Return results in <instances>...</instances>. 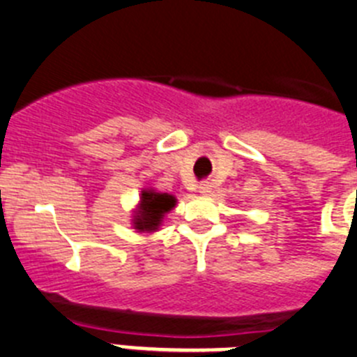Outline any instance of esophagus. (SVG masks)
<instances>
[{"label": "esophagus", "instance_id": "1", "mask_svg": "<svg viewBox=\"0 0 357 357\" xmlns=\"http://www.w3.org/2000/svg\"><path fill=\"white\" fill-rule=\"evenodd\" d=\"M198 189H199V192H202V195H206V192H210L212 185H210V182H202Z\"/></svg>", "mask_w": 357, "mask_h": 357}]
</instances>
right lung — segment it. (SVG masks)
I'll return each mask as SVG.
<instances>
[{
	"instance_id": "right-lung-1",
	"label": "right lung",
	"mask_w": 357,
	"mask_h": 357,
	"mask_svg": "<svg viewBox=\"0 0 357 357\" xmlns=\"http://www.w3.org/2000/svg\"><path fill=\"white\" fill-rule=\"evenodd\" d=\"M175 206V198L166 192L144 191L140 198V208L135 215V229L154 231L161 224L162 215Z\"/></svg>"
}]
</instances>
